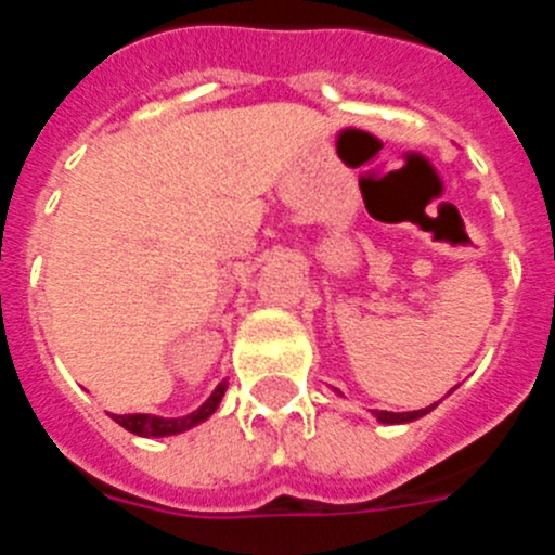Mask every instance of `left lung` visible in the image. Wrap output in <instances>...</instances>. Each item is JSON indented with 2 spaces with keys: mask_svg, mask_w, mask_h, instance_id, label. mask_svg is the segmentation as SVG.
I'll return each instance as SVG.
<instances>
[{
  "mask_svg": "<svg viewBox=\"0 0 555 555\" xmlns=\"http://www.w3.org/2000/svg\"><path fill=\"white\" fill-rule=\"evenodd\" d=\"M434 409V405H430ZM430 409H423V411H409V414H391V411H375V416L380 420V423L386 425H395V423H411V420H420V416L428 414Z\"/></svg>",
  "mask_w": 555,
  "mask_h": 555,
  "instance_id": "obj_1",
  "label": "left lung"
}]
</instances>
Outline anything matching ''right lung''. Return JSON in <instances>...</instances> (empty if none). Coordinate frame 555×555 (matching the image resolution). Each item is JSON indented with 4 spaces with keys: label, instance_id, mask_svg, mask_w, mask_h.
Here are the masks:
<instances>
[{
    "label": "right lung",
    "instance_id": "add662e5",
    "mask_svg": "<svg viewBox=\"0 0 555 555\" xmlns=\"http://www.w3.org/2000/svg\"><path fill=\"white\" fill-rule=\"evenodd\" d=\"M224 389H228V384L222 380V384L214 389V395H210L197 411H191V414H185V416H178V420H164V416H150V414H113V420H116L121 428H127L130 434H135V436L180 434V430H189V428H194L197 423H203V420H208V416L219 409V400L224 397Z\"/></svg>",
    "mask_w": 555,
    "mask_h": 555
}]
</instances>
